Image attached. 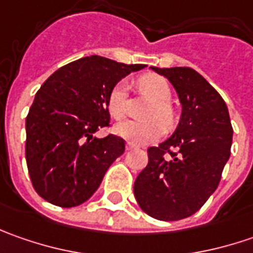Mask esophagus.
<instances>
[{"label": "esophagus", "mask_w": 253, "mask_h": 253, "mask_svg": "<svg viewBox=\"0 0 253 253\" xmlns=\"http://www.w3.org/2000/svg\"><path fill=\"white\" fill-rule=\"evenodd\" d=\"M125 149H126V151H132V149H135V146H133L132 143H126V145H125Z\"/></svg>", "instance_id": "1"}]
</instances>
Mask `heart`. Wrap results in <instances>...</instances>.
<instances>
[{
    "label": "heart",
    "mask_w": 253,
    "mask_h": 253,
    "mask_svg": "<svg viewBox=\"0 0 253 253\" xmlns=\"http://www.w3.org/2000/svg\"><path fill=\"white\" fill-rule=\"evenodd\" d=\"M138 87L143 94L151 97L153 102L145 112L146 121L126 120L114 126V132L122 139L131 142L133 145H145L149 142L158 141L165 133V126L173 124V111L169 101L171 98V90L169 83L156 74H145L138 80ZM126 98H128V84L120 82L112 87L108 95V111L114 118L120 120L126 112ZM162 122L161 123L160 121Z\"/></svg>",
    "instance_id": "heart-1"
}]
</instances>
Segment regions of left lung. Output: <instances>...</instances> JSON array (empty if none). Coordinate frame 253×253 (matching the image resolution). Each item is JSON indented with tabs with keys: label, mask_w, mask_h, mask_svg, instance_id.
<instances>
[{
	"label": "left lung",
	"mask_w": 253,
	"mask_h": 253,
	"mask_svg": "<svg viewBox=\"0 0 253 253\" xmlns=\"http://www.w3.org/2000/svg\"><path fill=\"white\" fill-rule=\"evenodd\" d=\"M151 69L174 87L181 115L171 136L148 149L133 194L148 215L177 221L199 211L218 187L234 131L227 104L201 74L190 67Z\"/></svg>",
	"instance_id": "left-lung-1"
}]
</instances>
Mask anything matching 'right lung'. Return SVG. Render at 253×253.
Returning <instances> with one entry per match:
<instances>
[{"instance_id":"add662e5","label":"right lung","mask_w":253,"mask_h":253,"mask_svg":"<svg viewBox=\"0 0 253 253\" xmlns=\"http://www.w3.org/2000/svg\"><path fill=\"white\" fill-rule=\"evenodd\" d=\"M145 64L88 56L56 70L39 88L26 117L25 156L36 193L59 207L91 197L125 151L120 136L97 138L110 122L112 87Z\"/></svg>"}]
</instances>
